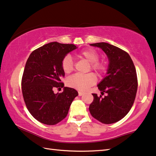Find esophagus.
I'll return each mask as SVG.
<instances>
[{
	"label": "esophagus",
	"instance_id": "1",
	"mask_svg": "<svg viewBox=\"0 0 156 156\" xmlns=\"http://www.w3.org/2000/svg\"><path fill=\"white\" fill-rule=\"evenodd\" d=\"M83 92H82V91H79V92H78V96H82V95H83Z\"/></svg>",
	"mask_w": 156,
	"mask_h": 156
}]
</instances>
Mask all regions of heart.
Masks as SVG:
<instances>
[{"instance_id": "heart-1", "label": "heart", "mask_w": 156, "mask_h": 156, "mask_svg": "<svg viewBox=\"0 0 156 156\" xmlns=\"http://www.w3.org/2000/svg\"><path fill=\"white\" fill-rule=\"evenodd\" d=\"M78 58L85 59L90 62L89 70H92L98 76H102L105 73L107 65L104 61L98 60V52L92 48H88L75 53ZM61 68L65 74L71 73L73 71V61L69 55L64 57L61 62ZM96 82V76L93 73L85 75H73L66 80V85L78 91H85L94 85Z\"/></svg>"}]
</instances>
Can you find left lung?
Masks as SVG:
<instances>
[{
	"label": "left lung",
	"mask_w": 156,
	"mask_h": 156,
	"mask_svg": "<svg viewBox=\"0 0 156 156\" xmlns=\"http://www.w3.org/2000/svg\"><path fill=\"white\" fill-rule=\"evenodd\" d=\"M99 47L109 58L107 76L98 85V88L107 96L92 94L94 100L90 105L91 115L105 124L122 119L131 109L137 90V77L131 58L127 52L110 44H90Z\"/></svg>",
	"instance_id": "obj_1"
}]
</instances>
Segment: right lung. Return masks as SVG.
<instances>
[{"label":"right lung","mask_w":156,"mask_h":156,"mask_svg":"<svg viewBox=\"0 0 156 156\" xmlns=\"http://www.w3.org/2000/svg\"><path fill=\"white\" fill-rule=\"evenodd\" d=\"M76 48L74 44L51 42L32 52L26 63L21 79V89L27 109L38 122L55 125L67 115L69 108L78 91L64 87L60 94L65 76L61 62L66 54Z\"/></svg>","instance_id":"obj_1"}]
</instances>
